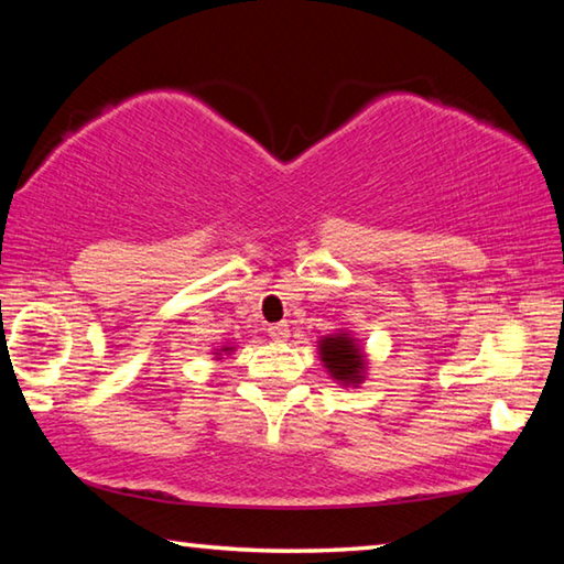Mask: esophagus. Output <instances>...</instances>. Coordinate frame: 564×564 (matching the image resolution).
<instances>
[{"label":"esophagus","mask_w":564,"mask_h":564,"mask_svg":"<svg viewBox=\"0 0 564 564\" xmlns=\"http://www.w3.org/2000/svg\"><path fill=\"white\" fill-rule=\"evenodd\" d=\"M269 336H271L273 340H285V338L291 336V328L285 326V323H275V326L269 328Z\"/></svg>","instance_id":"obj_1"}]
</instances>
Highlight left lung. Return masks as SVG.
Returning a JSON list of instances; mask_svg holds the SVG:
<instances>
[{
    "label": "left lung",
    "instance_id": "8db88e82",
    "mask_svg": "<svg viewBox=\"0 0 564 564\" xmlns=\"http://www.w3.org/2000/svg\"><path fill=\"white\" fill-rule=\"evenodd\" d=\"M318 358L326 368L330 380H336L340 388H360L368 378V356L360 346L356 333L348 328H338L328 336L318 338Z\"/></svg>",
    "mask_w": 564,
    "mask_h": 564
}]
</instances>
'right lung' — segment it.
Listing matches in <instances>:
<instances>
[{
	"label": "right lung",
	"mask_w": 564,
	"mask_h": 564,
	"mask_svg": "<svg viewBox=\"0 0 564 564\" xmlns=\"http://www.w3.org/2000/svg\"><path fill=\"white\" fill-rule=\"evenodd\" d=\"M236 343H224V346L221 348H214L212 350V356H214V360H221L224 356H231V352H236Z\"/></svg>",
	"instance_id": "obj_1"
}]
</instances>
